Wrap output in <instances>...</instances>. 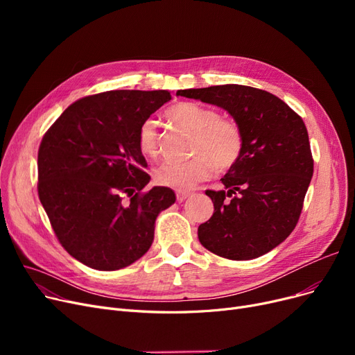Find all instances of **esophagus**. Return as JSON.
I'll list each match as a JSON object with an SVG mask.
<instances>
[{
    "label": "esophagus",
    "mask_w": 355,
    "mask_h": 355,
    "mask_svg": "<svg viewBox=\"0 0 355 355\" xmlns=\"http://www.w3.org/2000/svg\"><path fill=\"white\" fill-rule=\"evenodd\" d=\"M190 194H191L190 191H177V200L182 202L184 200H187L190 197Z\"/></svg>",
    "instance_id": "esophagus-1"
}]
</instances>
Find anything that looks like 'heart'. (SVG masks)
Masks as SVG:
<instances>
[{"instance_id":"b5f03b06","label":"heart","mask_w":355,"mask_h":355,"mask_svg":"<svg viewBox=\"0 0 355 355\" xmlns=\"http://www.w3.org/2000/svg\"><path fill=\"white\" fill-rule=\"evenodd\" d=\"M166 116L175 125L190 130L193 141L189 161H166L155 168L154 180L164 187L187 191L196 184L207 180L216 170L225 171L239 159L243 148L240 128L221 119L217 110L198 103L184 102L168 109ZM138 148L149 158L158 155L159 134L154 119H145L138 129Z\"/></svg>"}]
</instances>
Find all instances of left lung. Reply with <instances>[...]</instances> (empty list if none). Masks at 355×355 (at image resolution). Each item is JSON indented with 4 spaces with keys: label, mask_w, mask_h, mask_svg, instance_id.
I'll list each match as a JSON object with an SVG mask.
<instances>
[{
    "label": "left lung",
    "mask_w": 355,
    "mask_h": 355,
    "mask_svg": "<svg viewBox=\"0 0 355 355\" xmlns=\"http://www.w3.org/2000/svg\"><path fill=\"white\" fill-rule=\"evenodd\" d=\"M177 96L227 110L243 137L239 159L221 178L226 190L206 191L214 213L198 226L200 243L232 260L266 254L295 229L313 174L302 118L272 93L250 86L185 89Z\"/></svg>",
    "instance_id": "8db88e82"
}]
</instances>
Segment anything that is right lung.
Returning <instances> with one entry per match:
<instances>
[{
    "mask_svg": "<svg viewBox=\"0 0 355 355\" xmlns=\"http://www.w3.org/2000/svg\"><path fill=\"white\" fill-rule=\"evenodd\" d=\"M166 90H109L70 105L39 149V197L62 246L83 265L118 270L154 241L158 214L175 202L168 187L141 193L151 180L138 129Z\"/></svg>",
    "mask_w": 355,
    "mask_h": 355,
    "instance_id": "1",
    "label": "right lung"
}]
</instances>
